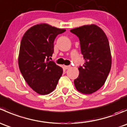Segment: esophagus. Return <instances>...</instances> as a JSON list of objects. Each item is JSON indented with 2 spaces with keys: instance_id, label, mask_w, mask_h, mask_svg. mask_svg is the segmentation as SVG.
<instances>
[{
  "instance_id": "34e87169",
  "label": "esophagus",
  "mask_w": 127,
  "mask_h": 127,
  "mask_svg": "<svg viewBox=\"0 0 127 127\" xmlns=\"http://www.w3.org/2000/svg\"><path fill=\"white\" fill-rule=\"evenodd\" d=\"M64 68L66 69H67L69 68V67H71V66H64Z\"/></svg>"
}]
</instances>
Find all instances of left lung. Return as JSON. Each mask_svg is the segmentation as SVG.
Wrapping results in <instances>:
<instances>
[{
  "label": "left lung",
  "instance_id": "1",
  "mask_svg": "<svg viewBox=\"0 0 127 127\" xmlns=\"http://www.w3.org/2000/svg\"><path fill=\"white\" fill-rule=\"evenodd\" d=\"M70 31L79 37L85 60L83 66H79V75L74 80V85L80 93L92 94L104 84L111 70L112 60L108 39L103 31L95 24Z\"/></svg>",
  "mask_w": 127,
  "mask_h": 127
}]
</instances>
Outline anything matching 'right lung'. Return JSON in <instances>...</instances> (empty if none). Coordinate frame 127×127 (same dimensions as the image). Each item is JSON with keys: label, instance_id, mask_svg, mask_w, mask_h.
<instances>
[{"label": "right lung", "instance_id": "1", "mask_svg": "<svg viewBox=\"0 0 127 127\" xmlns=\"http://www.w3.org/2000/svg\"><path fill=\"white\" fill-rule=\"evenodd\" d=\"M65 31L47 24H37L21 39L19 68L29 86L40 95L53 92L62 75V67L50 59L54 52L56 37Z\"/></svg>", "mask_w": 127, "mask_h": 127}]
</instances>
